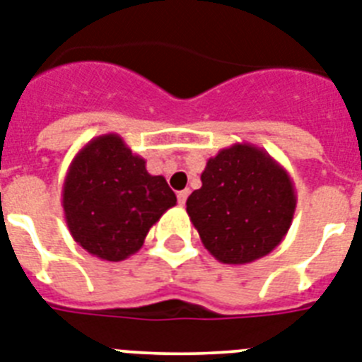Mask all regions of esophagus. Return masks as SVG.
<instances>
[{"instance_id":"34e87169","label":"esophagus","mask_w":362,"mask_h":362,"mask_svg":"<svg viewBox=\"0 0 362 362\" xmlns=\"http://www.w3.org/2000/svg\"><path fill=\"white\" fill-rule=\"evenodd\" d=\"M176 197H178V204L184 206V204H186L187 197H189V189H182V191H178V193H176Z\"/></svg>"}]
</instances>
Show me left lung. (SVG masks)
<instances>
[{
  "label": "left lung",
  "mask_w": 362,
  "mask_h": 362,
  "mask_svg": "<svg viewBox=\"0 0 362 362\" xmlns=\"http://www.w3.org/2000/svg\"><path fill=\"white\" fill-rule=\"evenodd\" d=\"M202 187L186 202L206 250L226 265L267 256L289 232L296 191L289 173L267 151L233 144L209 158Z\"/></svg>",
  "instance_id": "1"
}]
</instances>
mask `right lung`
Returning a JSON list of instances; mask_svg holds the SVG:
<instances>
[{
	"label": "right lung",
	"mask_w": 362,
	"mask_h": 362,
	"mask_svg": "<svg viewBox=\"0 0 362 362\" xmlns=\"http://www.w3.org/2000/svg\"><path fill=\"white\" fill-rule=\"evenodd\" d=\"M175 204L165 178L148 175L144 158L117 134L88 141L64 178L62 208L69 233L105 261L136 254L153 224Z\"/></svg>",
	"instance_id": "add662e5"
}]
</instances>
